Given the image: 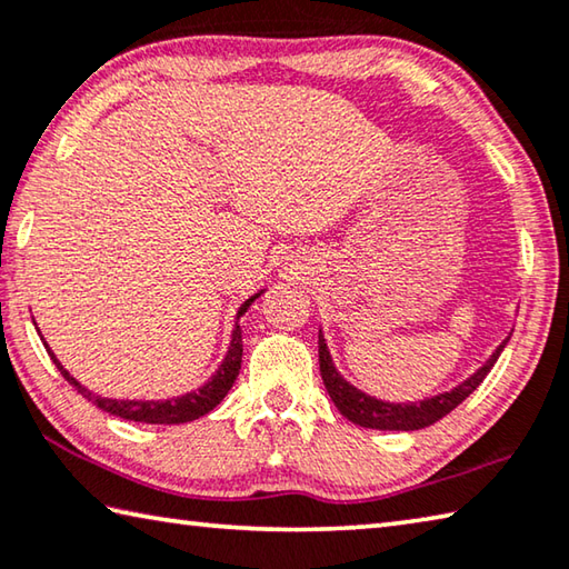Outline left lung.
Here are the masks:
<instances>
[{
    "mask_svg": "<svg viewBox=\"0 0 569 569\" xmlns=\"http://www.w3.org/2000/svg\"><path fill=\"white\" fill-rule=\"evenodd\" d=\"M508 340L510 338H505L498 346V350L488 358V363L475 370V373L468 380H462L458 388L440 392V396H432L426 400H418V402H388V400H378L373 396H368V392L358 390L356 386H350L348 380L336 370L333 358L328 353L326 338L318 333L320 378H323V386L328 390L330 400L336 402V408L343 412L350 422H356V426L373 428V430H420V428L432 426V422H438L440 418H446L450 410H456L460 402L482 383L485 376L492 370L495 360L500 358L502 348L508 346Z\"/></svg>",
    "mask_w": 569,
    "mask_h": 569,
    "instance_id": "1",
    "label": "left lung"
}]
</instances>
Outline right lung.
Returning <instances> with one entry per match:
<instances>
[{
    "instance_id": "right-lung-1",
    "label": "right lung",
    "mask_w": 569,
    "mask_h": 569,
    "mask_svg": "<svg viewBox=\"0 0 569 569\" xmlns=\"http://www.w3.org/2000/svg\"><path fill=\"white\" fill-rule=\"evenodd\" d=\"M263 291H258L256 296H251L249 301H246L236 318H241L246 311H249V306L256 301L258 296ZM44 340V338H41ZM47 346V343H44ZM51 360H54V366L59 368V373L67 378L69 386H74L77 392H81L87 400L94 402L97 408H101L109 416H117L123 420H133V422H149V426H179V422H189L206 416V412H211L219 402L226 398V392L231 390L233 380L239 378V370H241V356H243V340H241V326L239 320H236V328L231 333V346L226 350V358L223 363L219 366V370L206 380V383L199 390H191L186 392V396L179 398H169V400H117V398H101L97 392L87 390L84 386L79 383V380L69 373V370L59 363L57 356L51 353V348L47 346Z\"/></svg>"
}]
</instances>
